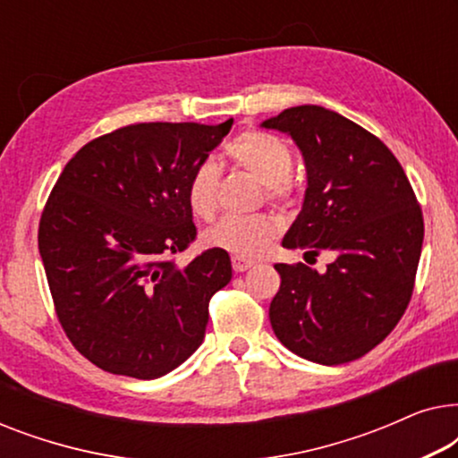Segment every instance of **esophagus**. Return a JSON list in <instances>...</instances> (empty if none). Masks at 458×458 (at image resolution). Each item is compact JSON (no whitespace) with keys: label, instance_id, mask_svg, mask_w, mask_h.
<instances>
[{"label":"esophagus","instance_id":"esophagus-1","mask_svg":"<svg viewBox=\"0 0 458 458\" xmlns=\"http://www.w3.org/2000/svg\"><path fill=\"white\" fill-rule=\"evenodd\" d=\"M231 265H233L235 273H243L254 267V260H246V259H240V256H233V259H231Z\"/></svg>","mask_w":458,"mask_h":458}]
</instances>
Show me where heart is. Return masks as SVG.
<instances>
[{
  "instance_id": "obj_1",
  "label": "heart",
  "mask_w": 458,
  "mask_h": 458,
  "mask_svg": "<svg viewBox=\"0 0 458 458\" xmlns=\"http://www.w3.org/2000/svg\"><path fill=\"white\" fill-rule=\"evenodd\" d=\"M227 158L235 166L252 174L267 185V196L281 202L292 193V152L279 137L265 131H246L237 135L227 146ZM218 173L216 165L202 162L193 168L187 181V204L198 218L215 216L216 212V193H218ZM279 233L277 218L271 215H252V216H225L215 227L204 233L206 246L223 250L240 259H256L265 254L271 242Z\"/></svg>"
}]
</instances>
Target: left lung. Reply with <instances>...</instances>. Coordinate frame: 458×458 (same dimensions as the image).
<instances>
[{"mask_svg": "<svg viewBox=\"0 0 458 458\" xmlns=\"http://www.w3.org/2000/svg\"><path fill=\"white\" fill-rule=\"evenodd\" d=\"M296 141L306 165L304 204L284 237L335 260L317 273L275 265L281 275L268 318L293 354L318 365L365 356L403 318L423 246L415 191L387 146L321 106H296L262 123Z\"/></svg>", "mask_w": 458, "mask_h": 458, "instance_id": "8db88e82", "label": "left lung"}]
</instances>
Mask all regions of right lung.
Masks as SVG:
<instances>
[{
	"instance_id": "obj_1",
	"label": "right lung",
	"mask_w": 458,
	"mask_h": 458,
	"mask_svg": "<svg viewBox=\"0 0 458 458\" xmlns=\"http://www.w3.org/2000/svg\"><path fill=\"white\" fill-rule=\"evenodd\" d=\"M140 123L79 149L49 193L39 254L55 315L72 346L114 375L156 379L204 342L208 302L231 281V259L196 240L187 181L231 131Z\"/></svg>"
}]
</instances>
